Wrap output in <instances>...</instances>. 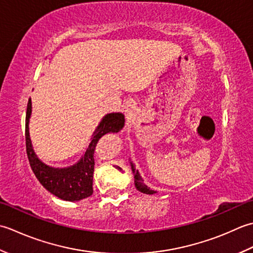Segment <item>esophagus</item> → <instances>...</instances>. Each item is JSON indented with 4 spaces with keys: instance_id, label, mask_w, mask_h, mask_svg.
Listing matches in <instances>:
<instances>
[{
    "instance_id": "obj_1",
    "label": "esophagus",
    "mask_w": 253,
    "mask_h": 253,
    "mask_svg": "<svg viewBox=\"0 0 253 253\" xmlns=\"http://www.w3.org/2000/svg\"><path fill=\"white\" fill-rule=\"evenodd\" d=\"M125 111H126V113L127 115V117L133 118L134 112H135V105H134V104L126 105V108H125Z\"/></svg>"
}]
</instances>
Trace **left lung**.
<instances>
[{
    "label": "left lung",
    "instance_id": "obj_1",
    "mask_svg": "<svg viewBox=\"0 0 253 253\" xmlns=\"http://www.w3.org/2000/svg\"><path fill=\"white\" fill-rule=\"evenodd\" d=\"M130 165H131V169H132V172L134 174V184H135V188L138 190V191L142 192V193H145V194H154V193H157V191L155 190H152L149 187L144 183V180L141 177L140 172H138V170L135 168V165L133 164V162L130 159Z\"/></svg>",
    "mask_w": 253,
    "mask_h": 253
}]
</instances>
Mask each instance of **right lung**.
<instances>
[{"mask_svg":"<svg viewBox=\"0 0 253 253\" xmlns=\"http://www.w3.org/2000/svg\"><path fill=\"white\" fill-rule=\"evenodd\" d=\"M32 99H29L26 112V149L35 176L39 182L55 197L65 201H81L92 194L94 176V151L97 142L107 133H118L125 126V115L111 112L102 118L90 138L88 147L76 164L64 168L51 167L41 162L36 155L29 135V119L32 117Z\"/></svg>","mask_w":253,"mask_h":253,"instance_id":"1","label":"right lung"}]
</instances>
